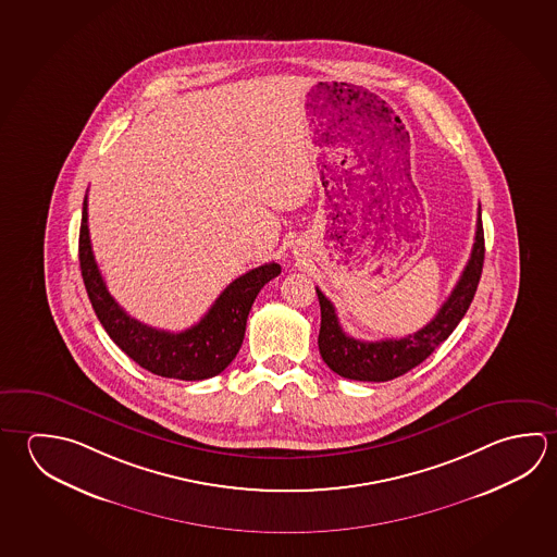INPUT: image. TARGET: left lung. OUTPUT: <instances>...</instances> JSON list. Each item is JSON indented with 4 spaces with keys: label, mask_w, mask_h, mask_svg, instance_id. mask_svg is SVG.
Masks as SVG:
<instances>
[{
    "label": "left lung",
    "mask_w": 557,
    "mask_h": 557,
    "mask_svg": "<svg viewBox=\"0 0 557 557\" xmlns=\"http://www.w3.org/2000/svg\"><path fill=\"white\" fill-rule=\"evenodd\" d=\"M485 260V238L481 223V207L478 211V231L475 243L469 256L468 264L461 272L454 292L440 307L436 317L414 334L405 338H385V341H356L342 331L336 309L324 293L317 287L321 305V331H319V351L322 360L341 377L356 381H389L417 368L426 360L442 342L448 338L468 312L473 295L478 292L479 280Z\"/></svg>",
    "instance_id": "obj_1"
}]
</instances>
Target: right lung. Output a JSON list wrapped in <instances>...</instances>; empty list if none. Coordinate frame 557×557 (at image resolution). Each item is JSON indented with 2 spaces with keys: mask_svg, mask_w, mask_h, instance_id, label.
<instances>
[{
  "mask_svg": "<svg viewBox=\"0 0 557 557\" xmlns=\"http://www.w3.org/2000/svg\"><path fill=\"white\" fill-rule=\"evenodd\" d=\"M79 270L89 301L109 338L137 361L140 368L172 380L201 381L225 370L245 341L246 319L256 295L265 283L282 274V265H258L236 277L216 297L206 317L182 332L158 331L128 317L99 274L91 252L88 228V196L79 226Z\"/></svg>",
  "mask_w": 557,
  "mask_h": 557,
  "instance_id": "obj_1",
  "label": "right lung"
}]
</instances>
